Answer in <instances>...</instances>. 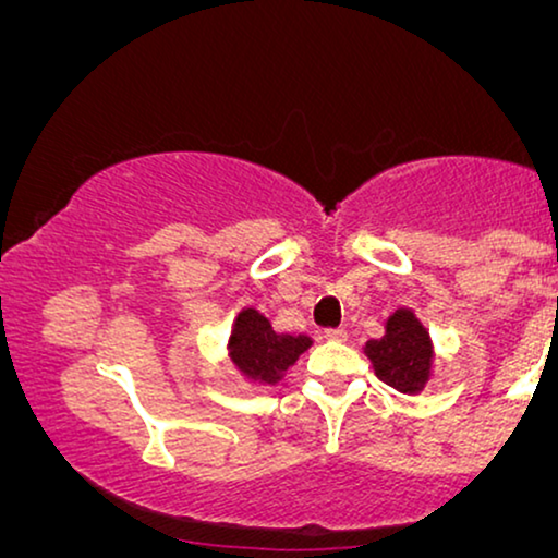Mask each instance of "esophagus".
<instances>
[{
    "label": "esophagus",
    "mask_w": 558,
    "mask_h": 558,
    "mask_svg": "<svg viewBox=\"0 0 558 558\" xmlns=\"http://www.w3.org/2000/svg\"><path fill=\"white\" fill-rule=\"evenodd\" d=\"M324 336H326L328 341H347L349 339L347 328H326Z\"/></svg>",
    "instance_id": "esophagus-1"
}]
</instances>
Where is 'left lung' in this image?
Instances as JSON below:
<instances>
[{
    "mask_svg": "<svg viewBox=\"0 0 558 558\" xmlns=\"http://www.w3.org/2000/svg\"><path fill=\"white\" fill-rule=\"evenodd\" d=\"M366 356L384 384L404 395L425 387L433 368V341L412 311L399 308L387 320V333L366 343Z\"/></svg>",
    "mask_w": 558,
    "mask_h": 558,
    "instance_id": "8db88e82",
    "label": "left lung"
}]
</instances>
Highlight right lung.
Here are the masks:
<instances>
[{
	"label": "right lung",
	"mask_w": 558,
	"mask_h": 558,
	"mask_svg": "<svg viewBox=\"0 0 558 558\" xmlns=\"http://www.w3.org/2000/svg\"><path fill=\"white\" fill-rule=\"evenodd\" d=\"M311 347L308 336L272 331L270 320L255 308H245L234 320L230 356L247 379L276 384L288 366Z\"/></svg>",
	"instance_id": "1"
}]
</instances>
